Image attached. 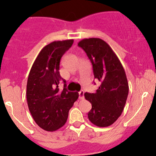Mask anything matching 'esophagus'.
Returning <instances> with one entry per match:
<instances>
[{
    "label": "esophagus",
    "mask_w": 156,
    "mask_h": 156,
    "mask_svg": "<svg viewBox=\"0 0 156 156\" xmlns=\"http://www.w3.org/2000/svg\"><path fill=\"white\" fill-rule=\"evenodd\" d=\"M78 95H79V99H84V92L83 91H80L78 92Z\"/></svg>",
    "instance_id": "esophagus-1"
}]
</instances>
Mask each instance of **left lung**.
<instances>
[{
	"mask_svg": "<svg viewBox=\"0 0 156 156\" xmlns=\"http://www.w3.org/2000/svg\"><path fill=\"white\" fill-rule=\"evenodd\" d=\"M90 60L95 78L100 82L95 93L85 92L92 104L88 117L95 126L112 125L121 115L129 92L127 76L111 47L99 38L84 39L78 43Z\"/></svg>",
	"mask_w": 156,
	"mask_h": 156,
	"instance_id": "1",
	"label": "left lung"
}]
</instances>
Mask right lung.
<instances>
[{"label":"right lung","mask_w":156,"mask_h":156,"mask_svg":"<svg viewBox=\"0 0 156 156\" xmlns=\"http://www.w3.org/2000/svg\"><path fill=\"white\" fill-rule=\"evenodd\" d=\"M74 40L54 41L43 47L33 63L28 78L26 98L31 115L39 127L47 131L61 128L68 112L78 99V92L59 89L65 80L60 75V61Z\"/></svg>","instance_id":"right-lung-1"}]
</instances>
